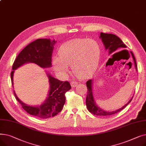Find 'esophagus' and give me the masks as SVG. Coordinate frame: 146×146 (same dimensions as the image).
<instances>
[{
  "mask_svg": "<svg viewBox=\"0 0 146 146\" xmlns=\"http://www.w3.org/2000/svg\"><path fill=\"white\" fill-rule=\"evenodd\" d=\"M70 84H71V86H72L73 88H74V87H76V86H77L78 82L72 80V81L70 82Z\"/></svg>",
  "mask_w": 146,
  "mask_h": 146,
  "instance_id": "esophagus-1",
  "label": "esophagus"
}]
</instances>
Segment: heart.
I'll return each mask as SVG.
<instances>
[{"label":"heart","mask_w":146,"mask_h":146,"mask_svg":"<svg viewBox=\"0 0 146 146\" xmlns=\"http://www.w3.org/2000/svg\"><path fill=\"white\" fill-rule=\"evenodd\" d=\"M99 54L100 47L95 40H73L61 45L58 57L53 59V67L59 73H66L67 67H72L76 76H86L96 67Z\"/></svg>","instance_id":"obj_1"}]
</instances>
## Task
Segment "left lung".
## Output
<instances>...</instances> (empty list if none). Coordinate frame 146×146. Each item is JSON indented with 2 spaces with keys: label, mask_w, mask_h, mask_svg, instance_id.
Masks as SVG:
<instances>
[{
  "label": "left lung",
  "mask_w": 146,
  "mask_h": 146,
  "mask_svg": "<svg viewBox=\"0 0 146 146\" xmlns=\"http://www.w3.org/2000/svg\"><path fill=\"white\" fill-rule=\"evenodd\" d=\"M100 38L102 39V41L104 43V45L105 47L106 50H109V53L111 54L113 52L115 51L118 48H126V45L123 43L121 41L120 38L117 36V35L112 34H105L103 33H101L100 34ZM131 54L134 61L135 67L137 70V63L135 58L134 56L133 53L132 52ZM92 79H90L86 82V86L88 89L87 92V95H86V104L87 108L88 111L96 115H101V116H106V115H112L113 114L116 113L119 111H121L122 110H123L125 107L129 104L132 101V99L133 98V96L132 98L130 99L129 102L125 104L124 106H123L122 108H119V110H117L114 111H106L104 110L99 108L98 106L94 101V98L93 96L92 93Z\"/></svg>",
  "instance_id": "1"
}]
</instances>
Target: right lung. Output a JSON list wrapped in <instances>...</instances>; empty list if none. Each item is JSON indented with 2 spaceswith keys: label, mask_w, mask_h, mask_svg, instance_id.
<instances>
[{
  "label": "right lung",
  "mask_w": 146,
  "mask_h": 146,
  "mask_svg": "<svg viewBox=\"0 0 146 146\" xmlns=\"http://www.w3.org/2000/svg\"><path fill=\"white\" fill-rule=\"evenodd\" d=\"M56 42L54 40L51 41L47 38L37 39L26 46L20 52L13 64V70L11 73L12 86L14 70L25 63H34L42 68L51 67L53 45ZM47 75L50 83L49 94L47 99L40 106H28L23 103L13 90L15 98L23 109L31 115L41 119L54 117L62 110L66 102L65 94L72 88L68 81L63 82L49 74Z\"/></svg>",
  "instance_id": "right-lung-1"
}]
</instances>
